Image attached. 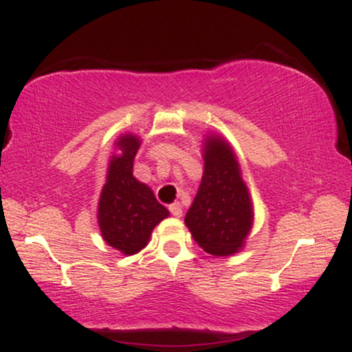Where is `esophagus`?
<instances>
[{
  "mask_svg": "<svg viewBox=\"0 0 352 352\" xmlns=\"http://www.w3.org/2000/svg\"><path fill=\"white\" fill-rule=\"evenodd\" d=\"M168 210H170V213L173 217H182L184 215V210H182V205L179 204V201H173V204L170 205V207H168Z\"/></svg>",
  "mask_w": 352,
  "mask_h": 352,
  "instance_id": "34e87169",
  "label": "esophagus"
}]
</instances>
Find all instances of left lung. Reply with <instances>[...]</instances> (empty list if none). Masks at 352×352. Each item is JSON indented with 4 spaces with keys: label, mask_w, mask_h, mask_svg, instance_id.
<instances>
[{
    "label": "left lung",
    "mask_w": 352,
    "mask_h": 352,
    "mask_svg": "<svg viewBox=\"0 0 352 352\" xmlns=\"http://www.w3.org/2000/svg\"><path fill=\"white\" fill-rule=\"evenodd\" d=\"M201 155L204 175L185 215V225L204 252L212 256H232L243 248L252 232V197L227 139L208 134Z\"/></svg>",
    "instance_id": "8db88e82"
}]
</instances>
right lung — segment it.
I'll list each match as a JSON object with an SVG mask.
<instances>
[{
    "instance_id": "add662e5",
    "label": "right lung",
    "mask_w": 352,
    "mask_h": 352,
    "mask_svg": "<svg viewBox=\"0 0 352 352\" xmlns=\"http://www.w3.org/2000/svg\"><path fill=\"white\" fill-rule=\"evenodd\" d=\"M140 137L122 134L107 165L99 197L98 223L104 241L122 254H135L151 240L152 230L170 213L159 204L152 188L134 177V159Z\"/></svg>"
}]
</instances>
